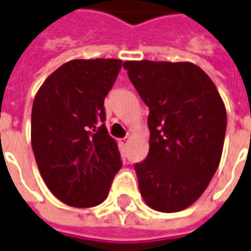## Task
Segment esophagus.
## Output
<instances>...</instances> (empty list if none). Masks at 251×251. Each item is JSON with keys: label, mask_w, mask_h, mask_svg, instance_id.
Segmentation results:
<instances>
[{"label": "esophagus", "mask_w": 251, "mask_h": 251, "mask_svg": "<svg viewBox=\"0 0 251 251\" xmlns=\"http://www.w3.org/2000/svg\"><path fill=\"white\" fill-rule=\"evenodd\" d=\"M129 143H130V137L121 138L120 140V144L122 145V147H127V145H129Z\"/></svg>", "instance_id": "obj_1"}]
</instances>
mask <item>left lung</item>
Returning a JSON list of instances; mask_svg holds the SVG:
<instances>
[{
  "label": "left lung",
  "instance_id": "8db88e82",
  "mask_svg": "<svg viewBox=\"0 0 251 251\" xmlns=\"http://www.w3.org/2000/svg\"><path fill=\"white\" fill-rule=\"evenodd\" d=\"M124 68L150 108V152L134 170L144 201L179 212L200 199L216 173L227 113L216 85L190 62L126 61Z\"/></svg>",
  "mask_w": 251,
  "mask_h": 251
}]
</instances>
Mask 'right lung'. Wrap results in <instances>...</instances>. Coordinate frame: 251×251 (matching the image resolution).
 I'll return each instance as SVG.
<instances>
[{"mask_svg":"<svg viewBox=\"0 0 251 251\" xmlns=\"http://www.w3.org/2000/svg\"><path fill=\"white\" fill-rule=\"evenodd\" d=\"M121 66V59H73L47 77L35 96V160L49 190L66 205L101 204L122 167L104 125V98Z\"/></svg>","mask_w":251,"mask_h":251,"instance_id":"1","label":"right lung"}]
</instances>
